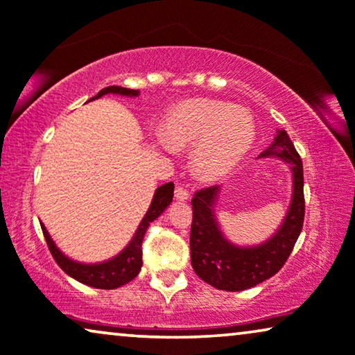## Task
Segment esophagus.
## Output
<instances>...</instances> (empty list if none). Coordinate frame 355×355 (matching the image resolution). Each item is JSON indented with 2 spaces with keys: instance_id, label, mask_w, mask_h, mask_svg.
<instances>
[{
  "instance_id": "1",
  "label": "esophagus",
  "mask_w": 355,
  "mask_h": 355,
  "mask_svg": "<svg viewBox=\"0 0 355 355\" xmlns=\"http://www.w3.org/2000/svg\"><path fill=\"white\" fill-rule=\"evenodd\" d=\"M174 197H176L178 200H187V198H189V191L184 186H178L176 191H174Z\"/></svg>"
}]
</instances>
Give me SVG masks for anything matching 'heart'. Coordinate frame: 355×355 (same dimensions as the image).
Masks as SVG:
<instances>
[{"label":"heart","mask_w":355,"mask_h":355,"mask_svg":"<svg viewBox=\"0 0 355 355\" xmlns=\"http://www.w3.org/2000/svg\"><path fill=\"white\" fill-rule=\"evenodd\" d=\"M164 137L173 147L196 145L193 168L198 178L218 179L250 148L255 137L249 111L223 101L191 100L179 105L164 125Z\"/></svg>","instance_id":"obj_1"}]
</instances>
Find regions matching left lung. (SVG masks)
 Returning <instances> with one entry per match:
<instances>
[{"label": "left lung", "mask_w": 355, "mask_h": 355, "mask_svg": "<svg viewBox=\"0 0 355 355\" xmlns=\"http://www.w3.org/2000/svg\"><path fill=\"white\" fill-rule=\"evenodd\" d=\"M283 158L294 178L293 202L278 232L257 247H236L218 230L213 203L220 187H203L192 198L191 261L198 278L221 291H244L263 283L283 268L302 231L305 216L304 168L297 150L286 130H278L275 142L260 157Z\"/></svg>", "instance_id": "8db88e82"}]
</instances>
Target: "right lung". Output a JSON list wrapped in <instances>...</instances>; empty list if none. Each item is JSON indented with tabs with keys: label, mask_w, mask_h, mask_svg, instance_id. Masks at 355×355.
I'll use <instances>...</instances> for the list:
<instances>
[{
	"label": "right lung",
	"mask_w": 355,
	"mask_h": 355,
	"mask_svg": "<svg viewBox=\"0 0 355 355\" xmlns=\"http://www.w3.org/2000/svg\"><path fill=\"white\" fill-rule=\"evenodd\" d=\"M106 94L137 96L139 90L111 85V87H106L103 90H100L98 94L90 100L100 98V96H103ZM173 193H174L173 182L163 184V186H159L157 191H155L152 205H150L147 215L144 216L142 223L139 225V230L132 237V241L129 242V245L125 247L119 255H116L114 259L105 261V263L84 265V263H77L74 260H69L66 255L61 254L60 249L55 245V242H53L50 234H48L45 226L42 225V231H43V236H45L48 249H50L56 263L60 265V268L64 271L66 275H69L71 278L77 279L82 284L92 286V288H96V289H116L119 288V286L128 284L129 281H132L135 276L139 275L140 266H142V241H144L145 232H147L150 223L157 220V218L166 210V207L173 200Z\"/></svg>",
	"instance_id": "add662e5"
}]
</instances>
